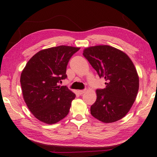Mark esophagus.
Listing matches in <instances>:
<instances>
[{
	"label": "esophagus",
	"instance_id": "obj_1",
	"mask_svg": "<svg viewBox=\"0 0 157 157\" xmlns=\"http://www.w3.org/2000/svg\"><path fill=\"white\" fill-rule=\"evenodd\" d=\"M85 91H86L85 90H78V93L79 95H82V94L85 93Z\"/></svg>",
	"mask_w": 157,
	"mask_h": 157
}]
</instances>
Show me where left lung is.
<instances>
[{
    "label": "left lung",
    "instance_id": "left-lung-1",
    "mask_svg": "<svg viewBox=\"0 0 157 157\" xmlns=\"http://www.w3.org/2000/svg\"><path fill=\"white\" fill-rule=\"evenodd\" d=\"M82 54L99 77L106 81L105 89L96 90L90 114L103 123L121 120L134 104L139 89L133 62L124 52L107 45L86 48Z\"/></svg>",
    "mask_w": 157,
    "mask_h": 157
}]
</instances>
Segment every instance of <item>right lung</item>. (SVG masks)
Segmentation results:
<instances>
[{
  "instance_id": "obj_1",
  "label": "right lung",
  "mask_w": 157,
  "mask_h": 157,
  "mask_svg": "<svg viewBox=\"0 0 157 157\" xmlns=\"http://www.w3.org/2000/svg\"><path fill=\"white\" fill-rule=\"evenodd\" d=\"M80 48L60 46L40 50L31 57L21 75L23 99L37 120L47 124L67 116L75 94L58 84L67 78V67Z\"/></svg>"
}]
</instances>
